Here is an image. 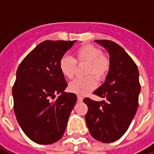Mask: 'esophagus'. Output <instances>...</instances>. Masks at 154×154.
<instances>
[{"label":"esophagus","instance_id":"esophagus-1","mask_svg":"<svg viewBox=\"0 0 154 154\" xmlns=\"http://www.w3.org/2000/svg\"><path fill=\"white\" fill-rule=\"evenodd\" d=\"M77 100H78V101H82L83 100V97H81V96H77Z\"/></svg>","mask_w":154,"mask_h":154}]
</instances>
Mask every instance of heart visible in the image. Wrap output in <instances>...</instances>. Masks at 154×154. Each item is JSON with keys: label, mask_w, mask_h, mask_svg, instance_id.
Masks as SVG:
<instances>
[{"label": "heart", "mask_w": 154, "mask_h": 154, "mask_svg": "<svg viewBox=\"0 0 154 154\" xmlns=\"http://www.w3.org/2000/svg\"><path fill=\"white\" fill-rule=\"evenodd\" d=\"M76 60L69 56H63L59 62L61 72L64 77L72 79L74 77L77 63H87L86 67L87 75H94L97 79L101 80L109 72L110 62L109 57L102 54L100 48L91 44H86L75 51ZM97 79L93 76L85 78H77L69 84V91L77 95L83 96L89 93L97 87Z\"/></svg>", "instance_id": "b5f03b06"}]
</instances>
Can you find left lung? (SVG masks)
Returning a JSON list of instances; mask_svg holds the SVG:
<instances>
[{
    "instance_id": "obj_1",
    "label": "left lung",
    "mask_w": 154,
    "mask_h": 154,
    "mask_svg": "<svg viewBox=\"0 0 154 154\" xmlns=\"http://www.w3.org/2000/svg\"><path fill=\"white\" fill-rule=\"evenodd\" d=\"M110 55V67L106 80L93 93L105 100L85 98V116L91 135L102 143L121 138L132 122L139 106V70L125 50L110 40H95Z\"/></svg>"
}]
</instances>
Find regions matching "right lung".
Segmentation results:
<instances>
[{
  "label": "right lung",
  "mask_w": 154,
  "mask_h": 154,
  "mask_svg": "<svg viewBox=\"0 0 154 154\" xmlns=\"http://www.w3.org/2000/svg\"><path fill=\"white\" fill-rule=\"evenodd\" d=\"M77 40H46L24 58L12 89L14 111L22 130L38 144H50L63 137L71 111L77 102L59 62ZM56 94L59 97L52 102Z\"/></svg>",
  "instance_id": "add662e5"
}]
</instances>
